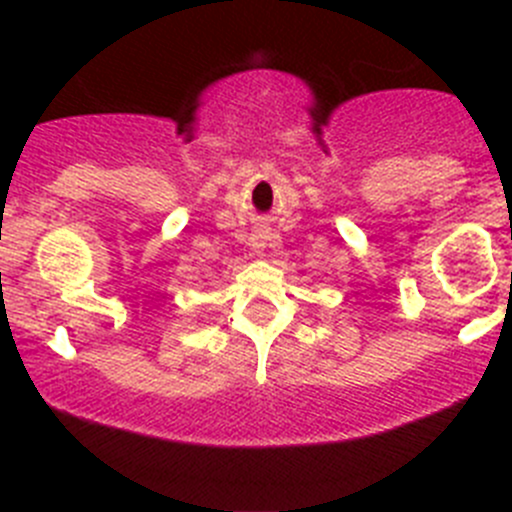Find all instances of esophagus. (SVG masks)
Wrapping results in <instances>:
<instances>
[{"label":"esophagus","instance_id":"1","mask_svg":"<svg viewBox=\"0 0 512 512\" xmlns=\"http://www.w3.org/2000/svg\"><path fill=\"white\" fill-rule=\"evenodd\" d=\"M270 237H272V230L270 227H257L255 232H252V250L257 252V255H262V250H265L267 245H270Z\"/></svg>","mask_w":512,"mask_h":512}]
</instances>
